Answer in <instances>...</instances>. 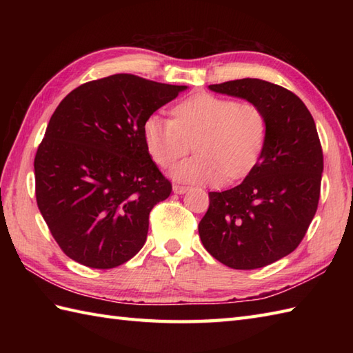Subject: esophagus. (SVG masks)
<instances>
[{"label": "esophagus", "mask_w": 353, "mask_h": 353, "mask_svg": "<svg viewBox=\"0 0 353 353\" xmlns=\"http://www.w3.org/2000/svg\"><path fill=\"white\" fill-rule=\"evenodd\" d=\"M190 188L188 186H185V185H172V191H174L176 194H185L186 191H188Z\"/></svg>", "instance_id": "34e87169"}]
</instances>
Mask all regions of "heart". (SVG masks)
Returning a JSON list of instances; mask_svg holds the SVG:
<instances>
[{
    "label": "heart",
    "mask_w": 353,
    "mask_h": 353,
    "mask_svg": "<svg viewBox=\"0 0 353 353\" xmlns=\"http://www.w3.org/2000/svg\"><path fill=\"white\" fill-rule=\"evenodd\" d=\"M171 117L148 115L142 138L162 168L196 148L197 154L171 170L176 181L219 186L226 177L249 174L264 152L267 117L253 101L199 92L179 101Z\"/></svg>",
    "instance_id": "b5f03b06"
}]
</instances>
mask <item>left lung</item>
Instances as JSON below:
<instances>
[{
    "instance_id": "left-lung-1",
    "label": "left lung",
    "mask_w": 353,
    "mask_h": 353,
    "mask_svg": "<svg viewBox=\"0 0 353 353\" xmlns=\"http://www.w3.org/2000/svg\"><path fill=\"white\" fill-rule=\"evenodd\" d=\"M209 89L256 103L267 117V141L243 183L209 192L199 235L224 265L265 267L296 250L316 215L323 172L317 127L296 94L270 81L241 79Z\"/></svg>"
}]
</instances>
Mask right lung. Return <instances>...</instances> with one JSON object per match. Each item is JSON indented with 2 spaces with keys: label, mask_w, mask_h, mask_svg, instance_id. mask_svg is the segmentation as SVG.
Returning a JSON list of instances; mask_svg holds the SVG:
<instances>
[{
  "label": "right lung",
  "mask_w": 353,
  "mask_h": 353,
  "mask_svg": "<svg viewBox=\"0 0 353 353\" xmlns=\"http://www.w3.org/2000/svg\"><path fill=\"white\" fill-rule=\"evenodd\" d=\"M185 89L115 74L59 104L36 152L34 179L37 208L66 256L106 270L142 249L150 211L172 190L147 152L142 124Z\"/></svg>",
  "instance_id": "right-lung-1"
}]
</instances>
